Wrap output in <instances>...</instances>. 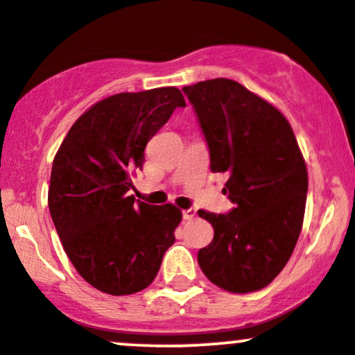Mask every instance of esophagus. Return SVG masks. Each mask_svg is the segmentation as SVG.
<instances>
[{
	"mask_svg": "<svg viewBox=\"0 0 355 355\" xmlns=\"http://www.w3.org/2000/svg\"><path fill=\"white\" fill-rule=\"evenodd\" d=\"M182 215H183V220H191V218L195 217V215H197V210H195V209H187V210L182 211Z\"/></svg>",
	"mask_w": 355,
	"mask_h": 355,
	"instance_id": "obj_1",
	"label": "esophagus"
}]
</instances>
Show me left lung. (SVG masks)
Wrapping results in <instances>:
<instances>
[{
    "label": "left lung",
    "mask_w": 355,
    "mask_h": 355,
    "mask_svg": "<svg viewBox=\"0 0 355 355\" xmlns=\"http://www.w3.org/2000/svg\"><path fill=\"white\" fill-rule=\"evenodd\" d=\"M197 113L214 173H227L229 214L200 210L214 240L198 250L207 279L234 294L267 287L302 230L307 166L282 113L229 78L183 87Z\"/></svg>",
    "instance_id": "obj_1"
}]
</instances>
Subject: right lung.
<instances>
[{"instance_id":"add662e5","label":"right lung","mask_w":355,"mask_h":355,"mask_svg":"<svg viewBox=\"0 0 355 355\" xmlns=\"http://www.w3.org/2000/svg\"><path fill=\"white\" fill-rule=\"evenodd\" d=\"M185 107L175 87L118 93L88 108L64 137L51 166L48 207L76 272L110 295L144 291L175 242L182 211L128 195L145 146Z\"/></svg>"}]
</instances>
